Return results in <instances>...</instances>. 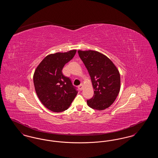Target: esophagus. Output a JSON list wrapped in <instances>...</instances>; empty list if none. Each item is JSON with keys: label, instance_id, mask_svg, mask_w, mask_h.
<instances>
[{"label": "esophagus", "instance_id": "obj_1", "mask_svg": "<svg viewBox=\"0 0 158 158\" xmlns=\"http://www.w3.org/2000/svg\"><path fill=\"white\" fill-rule=\"evenodd\" d=\"M78 88H79V90H83V85L82 84H81L80 85L78 86Z\"/></svg>", "mask_w": 158, "mask_h": 158}]
</instances>
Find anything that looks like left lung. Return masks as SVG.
Returning <instances> with one entry per match:
<instances>
[{
	"mask_svg": "<svg viewBox=\"0 0 158 158\" xmlns=\"http://www.w3.org/2000/svg\"><path fill=\"white\" fill-rule=\"evenodd\" d=\"M90 75L94 95L87 101L90 108L104 110L112 105L120 90V75L113 61L94 50L77 51Z\"/></svg>",
	"mask_w": 158,
	"mask_h": 158,
	"instance_id": "obj_1",
	"label": "left lung"
}]
</instances>
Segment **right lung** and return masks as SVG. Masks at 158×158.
<instances>
[{
  "mask_svg": "<svg viewBox=\"0 0 158 158\" xmlns=\"http://www.w3.org/2000/svg\"><path fill=\"white\" fill-rule=\"evenodd\" d=\"M76 50L50 54L36 68L33 81L35 90L41 103L56 113L68 110L77 91L70 79L63 75L64 66L75 56Z\"/></svg>",
  "mask_w": 158,
  "mask_h": 158,
  "instance_id": "right-lung-1",
  "label": "right lung"
}]
</instances>
